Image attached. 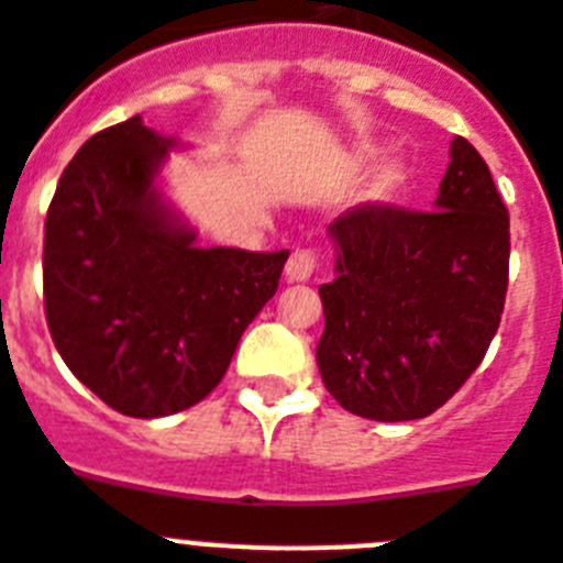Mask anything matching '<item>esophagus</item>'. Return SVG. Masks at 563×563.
<instances>
[{
	"label": "esophagus",
	"instance_id": "esophagus-1",
	"mask_svg": "<svg viewBox=\"0 0 563 563\" xmlns=\"http://www.w3.org/2000/svg\"><path fill=\"white\" fill-rule=\"evenodd\" d=\"M318 272V251L312 249H297L291 251L289 263H286V280L289 283H306L312 274Z\"/></svg>",
	"mask_w": 563,
	"mask_h": 563
}]
</instances>
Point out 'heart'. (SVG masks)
<instances>
[{"mask_svg": "<svg viewBox=\"0 0 563 563\" xmlns=\"http://www.w3.org/2000/svg\"><path fill=\"white\" fill-rule=\"evenodd\" d=\"M405 164L401 162H382L373 170V176L367 178V187H364V199L369 202H385L390 199L401 185H405Z\"/></svg>", "mask_w": 563, "mask_h": 563, "instance_id": "b5f03b06", "label": "heart"}]
</instances>
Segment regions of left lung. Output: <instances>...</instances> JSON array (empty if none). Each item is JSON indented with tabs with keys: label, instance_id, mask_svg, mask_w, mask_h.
Listing matches in <instances>:
<instances>
[{
	"label": "left lung",
	"instance_id": "left-lung-1",
	"mask_svg": "<svg viewBox=\"0 0 563 563\" xmlns=\"http://www.w3.org/2000/svg\"><path fill=\"white\" fill-rule=\"evenodd\" d=\"M318 367L344 410L408 422L442 408L486 355L509 286V210L456 135L433 210L367 202L329 225Z\"/></svg>",
	"mask_w": 563,
	"mask_h": 563
}]
</instances>
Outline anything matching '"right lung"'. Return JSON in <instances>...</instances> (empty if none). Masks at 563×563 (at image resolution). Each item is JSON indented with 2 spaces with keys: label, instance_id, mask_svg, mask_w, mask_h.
<instances>
[{
  "label": "right lung",
  "instance_id": "1",
  "mask_svg": "<svg viewBox=\"0 0 563 563\" xmlns=\"http://www.w3.org/2000/svg\"><path fill=\"white\" fill-rule=\"evenodd\" d=\"M170 147L139 115L91 135L45 217L54 346L98 399L135 419L194 408L222 382L289 260L199 249L155 185Z\"/></svg>",
  "mask_w": 563,
  "mask_h": 563
}]
</instances>
